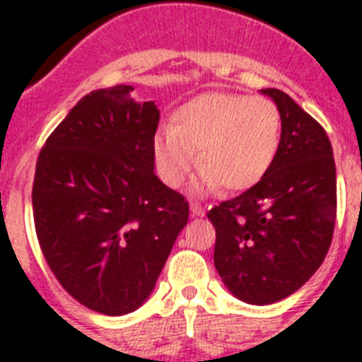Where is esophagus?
<instances>
[{
	"mask_svg": "<svg viewBox=\"0 0 362 362\" xmlns=\"http://www.w3.org/2000/svg\"><path fill=\"white\" fill-rule=\"evenodd\" d=\"M189 209H192L193 216H203L204 214V206L201 203H197V201H192Z\"/></svg>",
	"mask_w": 362,
	"mask_h": 362,
	"instance_id": "1",
	"label": "esophagus"
}]
</instances>
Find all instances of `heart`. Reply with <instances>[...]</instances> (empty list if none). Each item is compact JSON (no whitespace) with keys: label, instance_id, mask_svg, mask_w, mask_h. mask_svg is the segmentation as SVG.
<instances>
[{"label":"heart","instance_id":"b5f03b06","mask_svg":"<svg viewBox=\"0 0 362 362\" xmlns=\"http://www.w3.org/2000/svg\"><path fill=\"white\" fill-rule=\"evenodd\" d=\"M281 141V116L274 101L240 93H203L182 105L173 127L153 136L159 178L182 186L197 167L204 170L201 187L223 192L250 189L276 159Z\"/></svg>","mask_w":362,"mask_h":362}]
</instances>
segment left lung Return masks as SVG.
Masks as SVG:
<instances>
[{
	"label": "left lung",
	"mask_w": 362,
	"mask_h": 362,
	"mask_svg": "<svg viewBox=\"0 0 362 362\" xmlns=\"http://www.w3.org/2000/svg\"><path fill=\"white\" fill-rule=\"evenodd\" d=\"M281 116L280 150L253 187L209 210L214 264L250 304L286 298L320 269L337 221V167L317 120L286 92L264 88Z\"/></svg>",
	"instance_id": "left-lung-1"
}]
</instances>
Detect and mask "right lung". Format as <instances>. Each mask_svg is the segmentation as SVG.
I'll return each mask as SVG.
<instances>
[{
  "label": "right lung",
  "mask_w": 362,
  "mask_h": 362,
  "mask_svg": "<svg viewBox=\"0 0 362 362\" xmlns=\"http://www.w3.org/2000/svg\"><path fill=\"white\" fill-rule=\"evenodd\" d=\"M133 88L93 90L50 133L31 189L41 252L59 286L105 315L152 293L189 204L153 173L159 110Z\"/></svg>",
  "instance_id": "add662e5"
}]
</instances>
